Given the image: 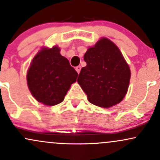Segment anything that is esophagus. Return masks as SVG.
I'll list each match as a JSON object with an SVG mask.
<instances>
[{"label": "esophagus", "mask_w": 160, "mask_h": 160, "mask_svg": "<svg viewBox=\"0 0 160 160\" xmlns=\"http://www.w3.org/2000/svg\"><path fill=\"white\" fill-rule=\"evenodd\" d=\"M76 71H77V72L78 73V74H80V70H81V67H80V66H78V67H76Z\"/></svg>", "instance_id": "1"}]
</instances>
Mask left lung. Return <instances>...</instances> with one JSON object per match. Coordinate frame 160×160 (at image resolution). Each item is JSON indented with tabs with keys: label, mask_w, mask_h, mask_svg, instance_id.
<instances>
[{
	"label": "left lung",
	"mask_w": 160,
	"mask_h": 160,
	"mask_svg": "<svg viewBox=\"0 0 160 160\" xmlns=\"http://www.w3.org/2000/svg\"><path fill=\"white\" fill-rule=\"evenodd\" d=\"M78 82L88 101L98 107H113L124 98L129 85L131 71L120 49L106 38L89 47L83 57Z\"/></svg>",
	"instance_id": "obj_1"
}]
</instances>
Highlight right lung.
Here are the masks:
<instances>
[{"instance_id": "right-lung-1", "label": "right lung", "mask_w": 160, "mask_h": 160, "mask_svg": "<svg viewBox=\"0 0 160 160\" xmlns=\"http://www.w3.org/2000/svg\"><path fill=\"white\" fill-rule=\"evenodd\" d=\"M78 74L60 54V48L42 47L27 71L29 90L38 102L47 106L61 103Z\"/></svg>"}]
</instances>
